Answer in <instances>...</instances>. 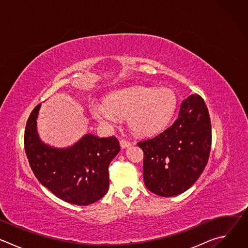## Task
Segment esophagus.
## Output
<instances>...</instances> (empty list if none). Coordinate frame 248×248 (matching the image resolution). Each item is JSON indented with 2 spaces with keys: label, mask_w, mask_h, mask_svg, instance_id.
I'll list each match as a JSON object with an SVG mask.
<instances>
[{
  "label": "esophagus",
  "mask_w": 248,
  "mask_h": 248,
  "mask_svg": "<svg viewBox=\"0 0 248 248\" xmlns=\"http://www.w3.org/2000/svg\"><path fill=\"white\" fill-rule=\"evenodd\" d=\"M120 144H121L122 148H126V147L131 145V142H130V141L126 140V139H121L120 140Z\"/></svg>",
  "instance_id": "1"
}]
</instances>
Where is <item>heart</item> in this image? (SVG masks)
Here are the masks:
<instances>
[{
    "label": "heart",
    "mask_w": 248,
    "mask_h": 248,
    "mask_svg": "<svg viewBox=\"0 0 248 248\" xmlns=\"http://www.w3.org/2000/svg\"><path fill=\"white\" fill-rule=\"evenodd\" d=\"M176 97L172 90L133 86L110 94L106 103L94 102L90 112L100 124L115 125L119 117H127L132 131L140 135L154 133L172 116Z\"/></svg>",
    "instance_id": "heart-1"
}]
</instances>
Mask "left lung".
<instances>
[{"mask_svg":"<svg viewBox=\"0 0 248 248\" xmlns=\"http://www.w3.org/2000/svg\"><path fill=\"white\" fill-rule=\"evenodd\" d=\"M212 130L207 106L198 94L181 105L178 119L152 138L139 141L143 150V178L153 193L170 197L187 190L204 170Z\"/></svg>","mask_w":248,"mask_h":248,"instance_id":"1","label":"left lung"}]
</instances>
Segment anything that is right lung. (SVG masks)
<instances>
[{"label":"right lung","instance_id":"obj_1","mask_svg":"<svg viewBox=\"0 0 248 248\" xmlns=\"http://www.w3.org/2000/svg\"><path fill=\"white\" fill-rule=\"evenodd\" d=\"M41 104L31 112L24 131V149L33 173L58 198L86 206L101 199L109 189V165L121 150L116 136L85 134L64 149L40 140L36 119Z\"/></svg>","mask_w":248,"mask_h":248}]
</instances>
